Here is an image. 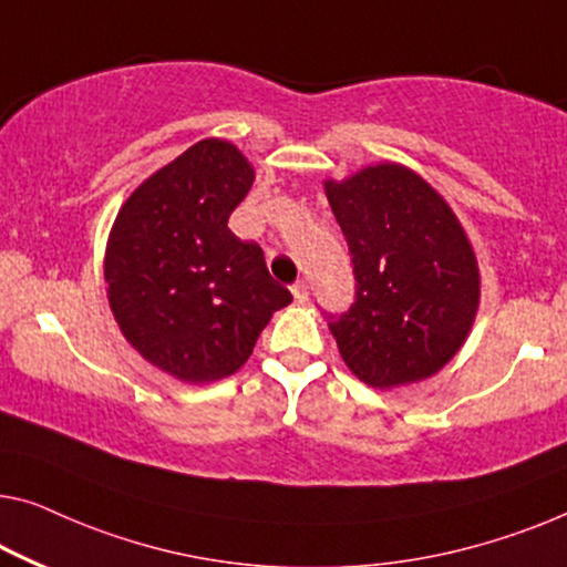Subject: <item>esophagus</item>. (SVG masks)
<instances>
[{
  "label": "esophagus",
  "instance_id": "34e87169",
  "mask_svg": "<svg viewBox=\"0 0 567 567\" xmlns=\"http://www.w3.org/2000/svg\"><path fill=\"white\" fill-rule=\"evenodd\" d=\"M290 290H292L295 302H306L308 300V282L306 280H298L290 287Z\"/></svg>",
  "mask_w": 567,
  "mask_h": 567
}]
</instances>
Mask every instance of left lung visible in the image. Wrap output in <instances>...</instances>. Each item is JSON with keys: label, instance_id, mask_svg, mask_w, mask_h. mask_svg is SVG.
I'll list each match as a JSON object with an SVG mask.
<instances>
[{"label": "left lung", "instance_id": "obj_1", "mask_svg": "<svg viewBox=\"0 0 567 567\" xmlns=\"http://www.w3.org/2000/svg\"><path fill=\"white\" fill-rule=\"evenodd\" d=\"M326 196L357 280L351 308L328 323L346 367L379 390L433 377L466 341L478 308V267L458 218L394 163L328 181Z\"/></svg>", "mask_w": 567, "mask_h": 567}]
</instances>
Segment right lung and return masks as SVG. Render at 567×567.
<instances>
[{
  "label": "right lung",
  "instance_id": "obj_1",
  "mask_svg": "<svg viewBox=\"0 0 567 567\" xmlns=\"http://www.w3.org/2000/svg\"><path fill=\"white\" fill-rule=\"evenodd\" d=\"M255 171L234 145L203 140L124 203L104 277L122 333L183 382L234 374L292 295L267 272L257 241L229 229Z\"/></svg>",
  "mask_w": 567,
  "mask_h": 567
}]
</instances>
